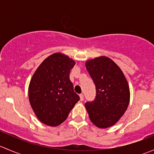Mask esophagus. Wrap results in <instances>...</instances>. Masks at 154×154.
<instances>
[{"mask_svg":"<svg viewBox=\"0 0 154 154\" xmlns=\"http://www.w3.org/2000/svg\"><path fill=\"white\" fill-rule=\"evenodd\" d=\"M80 100H81V101H83V100H84V96H83V94H80Z\"/></svg>","mask_w":154,"mask_h":154,"instance_id":"esophagus-1","label":"esophagus"}]
</instances>
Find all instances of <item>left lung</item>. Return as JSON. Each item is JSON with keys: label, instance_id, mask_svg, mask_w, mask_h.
Segmentation results:
<instances>
[{"label": "left lung", "instance_id": "left-lung-1", "mask_svg": "<svg viewBox=\"0 0 154 154\" xmlns=\"http://www.w3.org/2000/svg\"><path fill=\"white\" fill-rule=\"evenodd\" d=\"M86 69L96 88L95 98L85 103L91 122L99 128L114 125L127 110L130 89L121 68L106 57L88 60Z\"/></svg>", "mask_w": 154, "mask_h": 154}]
</instances>
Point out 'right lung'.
Instances as JSON below:
<instances>
[{"label": "right lung", "instance_id": "1", "mask_svg": "<svg viewBox=\"0 0 154 154\" xmlns=\"http://www.w3.org/2000/svg\"><path fill=\"white\" fill-rule=\"evenodd\" d=\"M75 62L56 53L46 58L32 75L28 94L31 107L38 120L56 127L66 120L80 97L69 79Z\"/></svg>", "mask_w": 154, "mask_h": 154}]
</instances>
